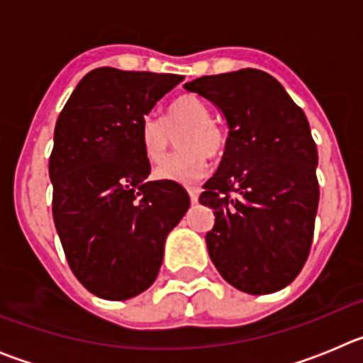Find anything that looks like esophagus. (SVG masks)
Masks as SVG:
<instances>
[{
  "label": "esophagus",
  "instance_id": "1",
  "mask_svg": "<svg viewBox=\"0 0 363 363\" xmlns=\"http://www.w3.org/2000/svg\"><path fill=\"white\" fill-rule=\"evenodd\" d=\"M187 192H189V196H191L192 203H196L198 196H200V189H198V187H187Z\"/></svg>",
  "mask_w": 363,
  "mask_h": 363
}]
</instances>
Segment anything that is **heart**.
<instances>
[{
    "instance_id": "heart-1",
    "label": "heart",
    "mask_w": 363,
    "mask_h": 363,
    "mask_svg": "<svg viewBox=\"0 0 363 363\" xmlns=\"http://www.w3.org/2000/svg\"><path fill=\"white\" fill-rule=\"evenodd\" d=\"M178 136L182 150L160 163L154 174L160 179L194 184L209 172V156H216L225 145V134L211 120L209 107L194 94H184L172 101L165 121L147 116L142 123L140 140L147 160L158 163L172 143V133Z\"/></svg>"
}]
</instances>
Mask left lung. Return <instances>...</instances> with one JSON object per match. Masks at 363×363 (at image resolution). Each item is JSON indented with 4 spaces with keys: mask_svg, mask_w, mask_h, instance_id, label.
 Returning <instances> with one entry per match:
<instances>
[{
    "mask_svg": "<svg viewBox=\"0 0 363 363\" xmlns=\"http://www.w3.org/2000/svg\"><path fill=\"white\" fill-rule=\"evenodd\" d=\"M184 86L209 99L229 129L220 167L200 194L216 216L205 234L211 259L238 291L277 293L298 277L313 242L320 192L309 121L264 70L203 76Z\"/></svg>",
    "mask_w": 363,
    "mask_h": 363,
    "instance_id": "8db88e82",
    "label": "left lung"
}]
</instances>
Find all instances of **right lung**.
Masks as SVG:
<instances>
[{"label":"right lung","instance_id":"1","mask_svg":"<svg viewBox=\"0 0 363 363\" xmlns=\"http://www.w3.org/2000/svg\"><path fill=\"white\" fill-rule=\"evenodd\" d=\"M182 76L101 67L83 76L54 129L52 216L67 262L86 291L129 300L154 284L165 240L191 198L149 182L140 130Z\"/></svg>","mask_w":363,"mask_h":363}]
</instances>
